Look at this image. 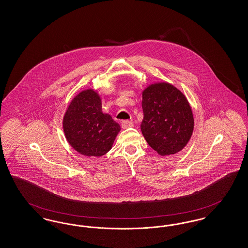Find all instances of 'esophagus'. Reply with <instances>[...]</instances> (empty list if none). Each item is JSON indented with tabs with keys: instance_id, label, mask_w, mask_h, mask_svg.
<instances>
[{
	"instance_id": "1",
	"label": "esophagus",
	"mask_w": 248,
	"mask_h": 248,
	"mask_svg": "<svg viewBox=\"0 0 248 248\" xmlns=\"http://www.w3.org/2000/svg\"><path fill=\"white\" fill-rule=\"evenodd\" d=\"M133 126H134V124H133L131 121H128V120H124V121L122 122V127L124 129L133 127Z\"/></svg>"
}]
</instances>
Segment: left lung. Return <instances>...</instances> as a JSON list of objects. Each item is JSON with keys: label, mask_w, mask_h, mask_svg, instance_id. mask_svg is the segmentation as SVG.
I'll use <instances>...</instances> for the list:
<instances>
[{"label": "left lung", "mask_w": 248, "mask_h": 248, "mask_svg": "<svg viewBox=\"0 0 248 248\" xmlns=\"http://www.w3.org/2000/svg\"><path fill=\"white\" fill-rule=\"evenodd\" d=\"M142 134L159 155L175 154L186 146L194 117L188 100L178 89L166 82L151 84L142 92Z\"/></svg>", "instance_id": "1"}]
</instances>
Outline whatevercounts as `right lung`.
<instances>
[{"label":"right lung","mask_w":248,"mask_h":248,"mask_svg":"<svg viewBox=\"0 0 248 248\" xmlns=\"http://www.w3.org/2000/svg\"><path fill=\"white\" fill-rule=\"evenodd\" d=\"M62 127L70 146L88 157L106 154L121 130L118 123L102 112L101 99L92 89L81 91L72 99Z\"/></svg>","instance_id":"right-lung-1"}]
</instances>
